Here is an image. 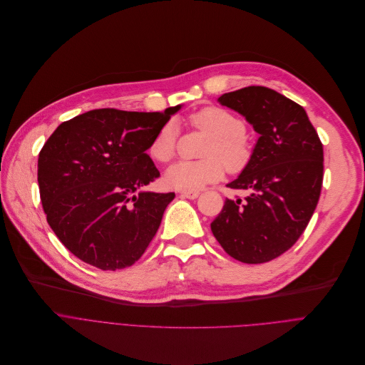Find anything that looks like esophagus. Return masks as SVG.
Here are the masks:
<instances>
[{"label":"esophagus","mask_w":365,"mask_h":365,"mask_svg":"<svg viewBox=\"0 0 365 365\" xmlns=\"http://www.w3.org/2000/svg\"><path fill=\"white\" fill-rule=\"evenodd\" d=\"M180 195L185 199H196L200 192L196 190H182V191H180Z\"/></svg>","instance_id":"1"}]
</instances>
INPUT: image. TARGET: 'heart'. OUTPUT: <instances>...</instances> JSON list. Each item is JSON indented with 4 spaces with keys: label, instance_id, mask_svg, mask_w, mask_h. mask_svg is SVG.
<instances>
[{
    "label": "heart",
    "instance_id": "obj_1",
    "mask_svg": "<svg viewBox=\"0 0 365 365\" xmlns=\"http://www.w3.org/2000/svg\"><path fill=\"white\" fill-rule=\"evenodd\" d=\"M188 123L195 130L209 134L197 160H180L166 170V182L180 190H199L217 182L225 174H237L249 165L253 147L246 135V123L242 118L217 106H207L191 113ZM177 152V130L165 123L152 138L148 153L155 160L166 163Z\"/></svg>",
    "mask_w": 365,
    "mask_h": 365
}]
</instances>
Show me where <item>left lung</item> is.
<instances>
[{
  "label": "left lung",
  "instance_id": "1",
  "mask_svg": "<svg viewBox=\"0 0 365 365\" xmlns=\"http://www.w3.org/2000/svg\"><path fill=\"white\" fill-rule=\"evenodd\" d=\"M259 134L249 165L228 184L246 197L227 199L210 230L245 264H264L289 250L305 231L323 185V144L302 106L267 87L221 96Z\"/></svg>",
  "mask_w": 365,
  "mask_h": 365
}]
</instances>
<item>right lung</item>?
Listing matches in <instances>:
<instances>
[{"label": "right lung", "instance_id": "right-lung-1", "mask_svg": "<svg viewBox=\"0 0 365 365\" xmlns=\"http://www.w3.org/2000/svg\"><path fill=\"white\" fill-rule=\"evenodd\" d=\"M180 107L90 110L60 123L41 148L38 185L47 222L81 261L122 269L153 240L175 192L143 191L160 177L145 152Z\"/></svg>", "mask_w": 365, "mask_h": 365}]
</instances>
